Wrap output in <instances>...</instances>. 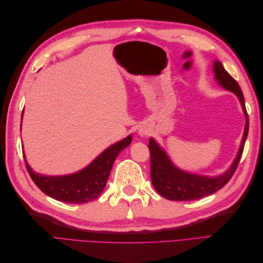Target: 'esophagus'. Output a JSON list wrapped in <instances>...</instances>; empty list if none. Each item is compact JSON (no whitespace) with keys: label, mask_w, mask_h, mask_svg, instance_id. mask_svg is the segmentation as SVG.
I'll use <instances>...</instances> for the list:
<instances>
[{"label":"esophagus","mask_w":263,"mask_h":263,"mask_svg":"<svg viewBox=\"0 0 263 263\" xmlns=\"http://www.w3.org/2000/svg\"><path fill=\"white\" fill-rule=\"evenodd\" d=\"M138 133L140 136H148L150 133V128H148V127H141Z\"/></svg>","instance_id":"obj_1"}]
</instances>
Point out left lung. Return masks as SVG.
Listing matches in <instances>:
<instances>
[{
    "label": "left lung",
    "instance_id": "left-lung-1",
    "mask_svg": "<svg viewBox=\"0 0 263 263\" xmlns=\"http://www.w3.org/2000/svg\"><path fill=\"white\" fill-rule=\"evenodd\" d=\"M213 70L217 83L225 87L226 90L234 92L241 103L246 116V126L241 145L235 161L225 173L220 174L218 177H206L178 169L171 162L165 151L157 144L155 139L150 138L148 147L150 151L151 182H153V185L157 192L170 201H194L215 193L222 186H225L227 182L232 179L242 156L245 142L247 136H248L249 129V118L245 105L243 94L239 84L227 72L219 61H214Z\"/></svg>",
    "mask_w": 263,
    "mask_h": 263
}]
</instances>
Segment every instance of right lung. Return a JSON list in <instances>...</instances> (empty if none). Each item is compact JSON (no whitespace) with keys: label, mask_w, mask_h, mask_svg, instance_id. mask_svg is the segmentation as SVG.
Instances as JSON below:
<instances>
[{"label":"right lung","mask_w":263,"mask_h":263,"mask_svg":"<svg viewBox=\"0 0 263 263\" xmlns=\"http://www.w3.org/2000/svg\"><path fill=\"white\" fill-rule=\"evenodd\" d=\"M130 142L132 135L103 151L83 170L69 176H42L31 170L25 160L26 169L31 180L46 195L63 203H87L100 196L106 185L116 157Z\"/></svg>","instance_id":"right-lung-1"}]
</instances>
